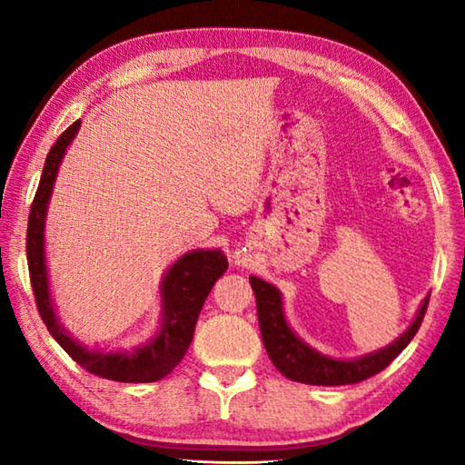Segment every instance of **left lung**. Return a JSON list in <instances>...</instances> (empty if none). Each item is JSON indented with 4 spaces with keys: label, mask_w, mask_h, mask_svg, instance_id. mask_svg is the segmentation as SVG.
<instances>
[{
    "label": "left lung",
    "mask_w": 465,
    "mask_h": 465,
    "mask_svg": "<svg viewBox=\"0 0 465 465\" xmlns=\"http://www.w3.org/2000/svg\"><path fill=\"white\" fill-rule=\"evenodd\" d=\"M252 291L256 295L258 324L264 349L269 352L272 365L291 381H302L310 385H346L369 380L375 373L383 371L400 352H402L422 324L424 312H427L429 297L424 299L412 324L406 328L391 344L365 357L341 361L322 355L305 344L293 330L289 328L285 313H282L281 291L258 277H250Z\"/></svg>",
    "instance_id": "obj_1"
}]
</instances>
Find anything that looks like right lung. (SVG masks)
I'll use <instances>...</instances> for the list:
<instances>
[{
	"label": "right lung",
	"mask_w": 465,
	"mask_h": 465,
	"mask_svg": "<svg viewBox=\"0 0 465 465\" xmlns=\"http://www.w3.org/2000/svg\"><path fill=\"white\" fill-rule=\"evenodd\" d=\"M77 131H80V121H75L54 141L45 160L41 183H38L33 207H30L26 256L36 308L51 336L85 371L123 383L157 381L172 373V369L186 355L204 299L213 289L215 281L227 271V258L222 250H193L180 256L170 266L160 285V330L145 344H139L129 351L104 352L94 349L90 351L88 346L80 344L75 338L69 336L67 330L59 324L49 291V274H46L45 261V217L61 160L65 155L67 145L77 135Z\"/></svg>",
	"instance_id": "add662e5"
}]
</instances>
